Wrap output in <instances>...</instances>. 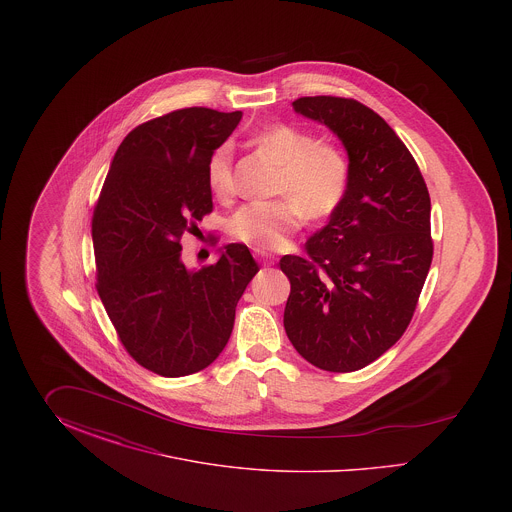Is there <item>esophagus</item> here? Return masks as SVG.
Instances as JSON below:
<instances>
[{
  "mask_svg": "<svg viewBox=\"0 0 512 512\" xmlns=\"http://www.w3.org/2000/svg\"><path fill=\"white\" fill-rule=\"evenodd\" d=\"M255 257H259L265 265H274V255H270V253L263 251V249H255Z\"/></svg>",
  "mask_w": 512,
  "mask_h": 512,
  "instance_id": "obj_1",
  "label": "esophagus"
}]
</instances>
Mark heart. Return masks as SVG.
Segmentation results:
<instances>
[{
    "label": "heart",
    "instance_id": "b5f03b06",
    "mask_svg": "<svg viewBox=\"0 0 512 512\" xmlns=\"http://www.w3.org/2000/svg\"><path fill=\"white\" fill-rule=\"evenodd\" d=\"M259 146L282 169L278 201L247 203L228 222L234 240L257 249H278L307 220L332 217L349 188V161L341 147L293 126H272ZM207 184L224 199L234 192V149L220 144L207 161Z\"/></svg>",
    "mask_w": 512,
    "mask_h": 512
}]
</instances>
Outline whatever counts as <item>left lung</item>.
Instances as JSON below:
<instances>
[{"label": "left lung", "instance_id": "1", "mask_svg": "<svg viewBox=\"0 0 512 512\" xmlns=\"http://www.w3.org/2000/svg\"><path fill=\"white\" fill-rule=\"evenodd\" d=\"M295 113L326 124L349 157V188L330 222L284 255V328L297 353L328 372H353L399 340L432 265L430 194L411 151L357 99L315 96Z\"/></svg>", "mask_w": 512, "mask_h": 512}]
</instances>
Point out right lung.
<instances>
[{"instance_id": "right-lung-1", "label": "right lung", "mask_w": 512, "mask_h": 512, "mask_svg": "<svg viewBox=\"0 0 512 512\" xmlns=\"http://www.w3.org/2000/svg\"><path fill=\"white\" fill-rule=\"evenodd\" d=\"M240 119V111L186 107L136 126L94 209L101 303L128 355L165 378L194 374L219 357L236 305L259 272L244 244L226 245L201 270L180 259L182 236L213 211L207 161Z\"/></svg>"}]
</instances>
